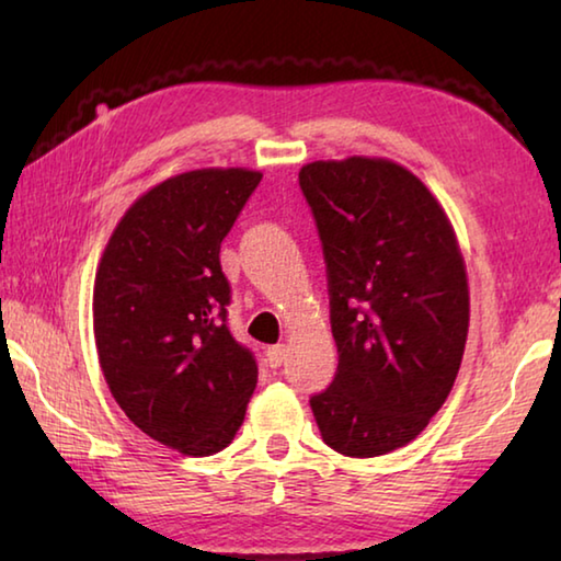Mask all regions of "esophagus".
<instances>
[{"mask_svg":"<svg viewBox=\"0 0 561 561\" xmlns=\"http://www.w3.org/2000/svg\"><path fill=\"white\" fill-rule=\"evenodd\" d=\"M284 358H287V348H284V344H277V346H270L267 348V364L272 368H279L284 364Z\"/></svg>","mask_w":561,"mask_h":561,"instance_id":"obj_1","label":"esophagus"}]
</instances>
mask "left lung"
Returning <instances> with one entry per match:
<instances>
[{
	"instance_id": "left-lung-1",
	"label": "left lung",
	"mask_w": 561,
	"mask_h": 561,
	"mask_svg": "<svg viewBox=\"0 0 561 561\" xmlns=\"http://www.w3.org/2000/svg\"><path fill=\"white\" fill-rule=\"evenodd\" d=\"M329 274L339 368L311 396L321 438L348 458L411 443L453 391L470 291L453 225L411 170L388 158L299 170Z\"/></svg>"
}]
</instances>
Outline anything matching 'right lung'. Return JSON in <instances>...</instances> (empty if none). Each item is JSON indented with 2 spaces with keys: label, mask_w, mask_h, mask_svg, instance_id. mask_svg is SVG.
I'll return each mask as SVG.
<instances>
[{
  "label": "right lung",
  "mask_w": 561,
  "mask_h": 561,
  "mask_svg": "<svg viewBox=\"0 0 561 561\" xmlns=\"http://www.w3.org/2000/svg\"><path fill=\"white\" fill-rule=\"evenodd\" d=\"M260 170L201 168L138 197L113 230L93 282V336L121 411L183 455L232 443L257 386L250 348L227 329L220 244Z\"/></svg>",
  "instance_id": "obj_1"
}]
</instances>
